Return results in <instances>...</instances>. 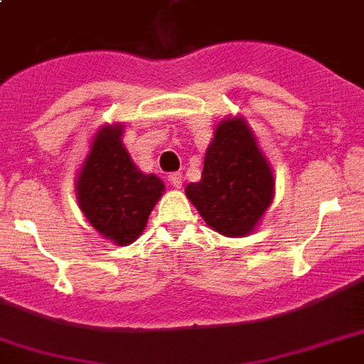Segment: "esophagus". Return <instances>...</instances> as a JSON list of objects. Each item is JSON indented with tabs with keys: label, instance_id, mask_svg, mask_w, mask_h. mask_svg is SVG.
I'll list each match as a JSON object with an SVG mask.
<instances>
[{
	"label": "esophagus",
	"instance_id": "esophagus-1",
	"mask_svg": "<svg viewBox=\"0 0 364 364\" xmlns=\"http://www.w3.org/2000/svg\"><path fill=\"white\" fill-rule=\"evenodd\" d=\"M168 181H170V185H173L176 188H181L183 176H181V173H171V176L168 177Z\"/></svg>",
	"mask_w": 364,
	"mask_h": 364
}]
</instances>
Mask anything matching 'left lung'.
<instances>
[{
  "label": "left lung",
  "mask_w": 364,
  "mask_h": 364,
  "mask_svg": "<svg viewBox=\"0 0 364 364\" xmlns=\"http://www.w3.org/2000/svg\"><path fill=\"white\" fill-rule=\"evenodd\" d=\"M185 194L206 225L229 238L254 232L274 198V176L244 116H227L213 129L198 183Z\"/></svg>",
  "instance_id": "8db88e82"
}]
</instances>
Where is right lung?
Listing matches in <instances>:
<instances>
[{
  "label": "right lung",
  "instance_id": "obj_1",
  "mask_svg": "<svg viewBox=\"0 0 364 364\" xmlns=\"http://www.w3.org/2000/svg\"><path fill=\"white\" fill-rule=\"evenodd\" d=\"M124 126L102 124L90 141L76 176L80 210L102 238L116 246L135 242L162 198L164 181L135 166L122 143Z\"/></svg>",
  "mask_w": 364,
  "mask_h": 364
}]
</instances>
